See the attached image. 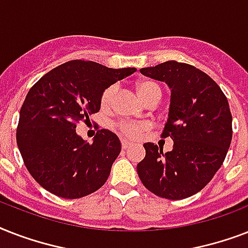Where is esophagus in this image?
Masks as SVG:
<instances>
[{
	"label": "esophagus",
	"instance_id": "obj_1",
	"mask_svg": "<svg viewBox=\"0 0 248 248\" xmlns=\"http://www.w3.org/2000/svg\"><path fill=\"white\" fill-rule=\"evenodd\" d=\"M130 147H131V144L128 143V141H126V140H122V149H124V151L128 149Z\"/></svg>",
	"mask_w": 248,
	"mask_h": 248
}]
</instances>
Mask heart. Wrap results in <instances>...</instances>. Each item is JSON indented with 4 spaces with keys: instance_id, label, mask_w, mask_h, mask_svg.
<instances>
[{
    "instance_id": "heart-1",
    "label": "heart",
    "mask_w": 248,
    "mask_h": 248,
    "mask_svg": "<svg viewBox=\"0 0 248 248\" xmlns=\"http://www.w3.org/2000/svg\"><path fill=\"white\" fill-rule=\"evenodd\" d=\"M136 93H139V96L143 99L147 104L152 103V101H159V99L162 97V89L155 81L151 79H141L135 83ZM116 86H109L103 91L100 97V104L103 108H109L113 104L114 96H116ZM151 127V124L148 122H130V121H124L118 124L120 131L124 134L126 138L130 139H136L147 132Z\"/></svg>"
}]
</instances>
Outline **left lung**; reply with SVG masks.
I'll return each mask as SVG.
<instances>
[{"mask_svg": "<svg viewBox=\"0 0 248 248\" xmlns=\"http://www.w3.org/2000/svg\"><path fill=\"white\" fill-rule=\"evenodd\" d=\"M147 77L171 90L169 118L162 138L172 151L145 143V157L136 170L144 186L167 200H184L210 183L231 147L232 113L219 85L198 68L175 60L141 68Z\"/></svg>", "mask_w": 248, "mask_h": 248, "instance_id": "left-lung-1", "label": "left lung"}]
</instances>
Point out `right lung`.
<instances>
[{
  "label": "right lung",
  "mask_w": 248,
  "mask_h": 248,
  "mask_svg": "<svg viewBox=\"0 0 248 248\" xmlns=\"http://www.w3.org/2000/svg\"><path fill=\"white\" fill-rule=\"evenodd\" d=\"M136 68L113 69L95 62L71 60L41 77L20 108L16 143L25 167L38 184L62 198L76 200L101 188L121 152L109 130L93 144L77 135L79 121L100 110L107 87Z\"/></svg>",
  "instance_id": "right-lung-1"
}]
</instances>
